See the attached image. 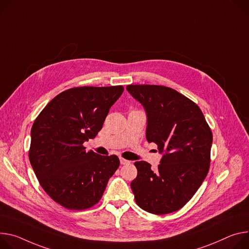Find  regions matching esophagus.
I'll use <instances>...</instances> for the list:
<instances>
[{"label":"esophagus","instance_id":"1","mask_svg":"<svg viewBox=\"0 0 249 249\" xmlns=\"http://www.w3.org/2000/svg\"><path fill=\"white\" fill-rule=\"evenodd\" d=\"M120 164L121 165H127V164H130V161H128L126 159H123V158H120Z\"/></svg>","mask_w":249,"mask_h":249}]
</instances>
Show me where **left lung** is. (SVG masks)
I'll list each match as a JSON object with an SVG mask.
<instances>
[{"mask_svg":"<svg viewBox=\"0 0 249 249\" xmlns=\"http://www.w3.org/2000/svg\"><path fill=\"white\" fill-rule=\"evenodd\" d=\"M126 89L145 109L147 141L156 143L163 155L156 171L145 161L135 162V200L154 214L174 213L193 197L208 175L211 128L199 107L175 89L149 84Z\"/></svg>","mask_w":249,"mask_h":249,"instance_id":"1","label":"left lung"}]
</instances>
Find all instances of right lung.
Segmentation results:
<instances>
[{
  "instance_id": "right-lung-1",
  "label": "right lung",
  "mask_w": 249,
  "mask_h": 249,
  "mask_svg": "<svg viewBox=\"0 0 249 249\" xmlns=\"http://www.w3.org/2000/svg\"><path fill=\"white\" fill-rule=\"evenodd\" d=\"M122 85L83 86L56 95L32 127L30 162L42 189L69 210H86L101 198L119 167L116 155L86 151L83 143L101 130Z\"/></svg>"
}]
</instances>
